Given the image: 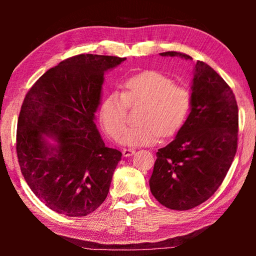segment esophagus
Instances as JSON below:
<instances>
[{"instance_id": "1", "label": "esophagus", "mask_w": 256, "mask_h": 256, "mask_svg": "<svg viewBox=\"0 0 256 256\" xmlns=\"http://www.w3.org/2000/svg\"><path fill=\"white\" fill-rule=\"evenodd\" d=\"M136 154V150L133 149H123V156L124 157H130V156H133Z\"/></svg>"}]
</instances>
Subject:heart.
I'll list each match as a JSON object with an SVG mask.
<instances>
[{
    "instance_id": "heart-1",
    "label": "heart",
    "mask_w": 256,
    "mask_h": 256,
    "mask_svg": "<svg viewBox=\"0 0 256 256\" xmlns=\"http://www.w3.org/2000/svg\"><path fill=\"white\" fill-rule=\"evenodd\" d=\"M144 102L140 122L123 134L128 104ZM190 108V94L174 86L170 78L156 71H146L124 82L123 94L112 92L104 98L99 112L100 122L112 138L130 146H152L162 136H172L180 131Z\"/></svg>"
}]
</instances>
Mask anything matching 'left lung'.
I'll use <instances>...</instances> for the list:
<instances>
[{
  "mask_svg": "<svg viewBox=\"0 0 256 256\" xmlns=\"http://www.w3.org/2000/svg\"><path fill=\"white\" fill-rule=\"evenodd\" d=\"M162 56L192 58L177 52ZM238 107L232 90L214 68L198 60L190 112L170 144L159 149L149 185L159 203L190 210L214 194L237 150Z\"/></svg>",
  "mask_w": 256,
  "mask_h": 256,
  "instance_id": "obj_1",
  "label": "left lung"
}]
</instances>
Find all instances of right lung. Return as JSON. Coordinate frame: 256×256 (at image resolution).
<instances>
[{
  "mask_svg": "<svg viewBox=\"0 0 256 256\" xmlns=\"http://www.w3.org/2000/svg\"><path fill=\"white\" fill-rule=\"evenodd\" d=\"M126 60L81 54L50 68L26 94L16 154L34 196L55 212L84 216L105 201L122 152L94 123L105 72Z\"/></svg>",
  "mask_w": 256,
  "mask_h": 256,
  "instance_id": "1",
  "label": "right lung"
}]
</instances>
